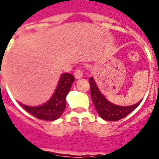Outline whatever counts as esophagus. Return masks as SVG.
Masks as SVG:
<instances>
[{
  "mask_svg": "<svg viewBox=\"0 0 159 159\" xmlns=\"http://www.w3.org/2000/svg\"><path fill=\"white\" fill-rule=\"evenodd\" d=\"M82 75H83V73H82V71L81 69H77L75 71L74 77L76 79H80V78H82Z\"/></svg>",
  "mask_w": 159,
  "mask_h": 159,
  "instance_id": "1",
  "label": "esophagus"
}]
</instances>
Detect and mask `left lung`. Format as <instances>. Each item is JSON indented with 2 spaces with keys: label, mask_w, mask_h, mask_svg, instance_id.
I'll list each match as a JSON object with an SVG mask.
<instances>
[{
  "label": "left lung",
  "mask_w": 159,
  "mask_h": 159,
  "mask_svg": "<svg viewBox=\"0 0 159 159\" xmlns=\"http://www.w3.org/2000/svg\"><path fill=\"white\" fill-rule=\"evenodd\" d=\"M89 83L91 88V96L95 108L97 110V113L99 114V116L106 120H120L128 116L131 111H133L140 104L141 102H139L138 103L129 106H116L106 99V97L99 91V88L97 87L93 77L90 78Z\"/></svg>",
  "instance_id": "1"
}]
</instances>
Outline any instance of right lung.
<instances>
[{"label":"right lung","mask_w":159,"mask_h":159,"mask_svg":"<svg viewBox=\"0 0 159 159\" xmlns=\"http://www.w3.org/2000/svg\"><path fill=\"white\" fill-rule=\"evenodd\" d=\"M74 77L70 73H63L60 77L54 93L48 102L39 106H29L20 104L25 111L36 118L43 120H55L62 116L66 107V97L69 92Z\"/></svg>","instance_id":"1"}]
</instances>
